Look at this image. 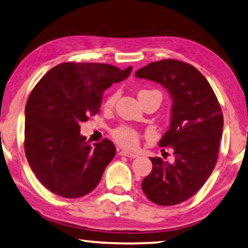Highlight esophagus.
<instances>
[{"instance_id": "esophagus-1", "label": "esophagus", "mask_w": 248, "mask_h": 248, "mask_svg": "<svg viewBox=\"0 0 248 248\" xmlns=\"http://www.w3.org/2000/svg\"><path fill=\"white\" fill-rule=\"evenodd\" d=\"M120 155L127 156V157H131V158H135V157H137V156H139L136 153H133V152H129V151H126V150L120 151Z\"/></svg>"}]
</instances>
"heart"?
<instances>
[{
	"mask_svg": "<svg viewBox=\"0 0 248 248\" xmlns=\"http://www.w3.org/2000/svg\"><path fill=\"white\" fill-rule=\"evenodd\" d=\"M152 92H156V93L161 94L158 91H155V90H152V91L142 90V91H140L139 96L140 95L152 93ZM119 96H120L119 92H113L112 94H109L105 101V108H113L114 104H115L117 101V98H119ZM112 135L114 137V140H115V142L117 144H120V145L123 147L135 148L137 145H139V142H140L139 133H137L135 129H133L129 126H124L123 125V126L117 127L112 132Z\"/></svg>",
	"mask_w": 248,
	"mask_h": 248,
	"instance_id": "obj_1",
	"label": "heart"
}]
</instances>
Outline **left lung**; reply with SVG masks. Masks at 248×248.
I'll return each mask as SVG.
<instances>
[{
	"mask_svg": "<svg viewBox=\"0 0 248 248\" xmlns=\"http://www.w3.org/2000/svg\"><path fill=\"white\" fill-rule=\"evenodd\" d=\"M135 75L165 87L173 101L170 128L158 143L172 148L173 162L150 157L153 169L142 189L155 204H180L199 192L214 170L223 133L222 109L207 79L188 63L157 61Z\"/></svg>",
	"mask_w": 248,
	"mask_h": 248,
	"instance_id": "obj_1",
	"label": "left lung"
}]
</instances>
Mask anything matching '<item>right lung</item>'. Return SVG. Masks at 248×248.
<instances>
[{
  "label": "right lung",
  "mask_w": 248,
  "mask_h": 248,
  "mask_svg": "<svg viewBox=\"0 0 248 248\" xmlns=\"http://www.w3.org/2000/svg\"><path fill=\"white\" fill-rule=\"evenodd\" d=\"M126 70L102 63H62L40 79L25 106L24 150L33 173L56 195L92 192L116 154L111 140L93 146L79 124L100 113L103 92L127 78Z\"/></svg>",
  "instance_id": "obj_1"
}]
</instances>
